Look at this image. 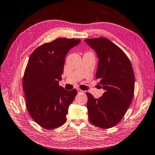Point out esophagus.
Wrapping results in <instances>:
<instances>
[{
    "instance_id": "1",
    "label": "esophagus",
    "mask_w": 155,
    "mask_h": 155,
    "mask_svg": "<svg viewBox=\"0 0 155 155\" xmlns=\"http://www.w3.org/2000/svg\"><path fill=\"white\" fill-rule=\"evenodd\" d=\"M77 91L78 93H84V91H83V90H82L81 89H79V88H78V89H77Z\"/></svg>"
}]
</instances>
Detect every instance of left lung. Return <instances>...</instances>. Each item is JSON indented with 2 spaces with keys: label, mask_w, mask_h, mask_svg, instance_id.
Wrapping results in <instances>:
<instances>
[{
  "label": "left lung",
  "mask_w": 155,
  "mask_h": 155,
  "mask_svg": "<svg viewBox=\"0 0 155 155\" xmlns=\"http://www.w3.org/2000/svg\"><path fill=\"white\" fill-rule=\"evenodd\" d=\"M99 58L96 78L105 91L102 97L87 96L88 118L91 124L111 128L121 120L132 102L134 92V74L125 53L105 38L86 39Z\"/></svg>",
  "instance_id": "1"
}]
</instances>
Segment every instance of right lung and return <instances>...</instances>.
<instances>
[{"label":"right lung","instance_id":"obj_1","mask_svg":"<svg viewBox=\"0 0 155 155\" xmlns=\"http://www.w3.org/2000/svg\"><path fill=\"white\" fill-rule=\"evenodd\" d=\"M80 39L58 38L36 48L25 71L23 87L26 106L33 120L43 129H54L66 121L77 91L59 86L66 54Z\"/></svg>","mask_w":155,"mask_h":155}]
</instances>
